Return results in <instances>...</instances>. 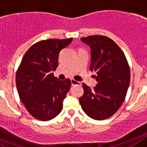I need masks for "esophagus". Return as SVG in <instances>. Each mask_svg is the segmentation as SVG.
Here are the masks:
<instances>
[{"label":"esophagus","instance_id":"obj_1","mask_svg":"<svg viewBox=\"0 0 147 147\" xmlns=\"http://www.w3.org/2000/svg\"><path fill=\"white\" fill-rule=\"evenodd\" d=\"M71 83H72V86H74V85H81V82H78V81H75L74 79H71Z\"/></svg>","mask_w":147,"mask_h":147}]
</instances>
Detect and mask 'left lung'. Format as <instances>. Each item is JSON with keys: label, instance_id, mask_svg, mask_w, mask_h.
I'll return each instance as SVG.
<instances>
[{"label": "left lung", "instance_id": "left-lung-1", "mask_svg": "<svg viewBox=\"0 0 147 147\" xmlns=\"http://www.w3.org/2000/svg\"><path fill=\"white\" fill-rule=\"evenodd\" d=\"M81 40L91 48L90 70L96 72L93 89L84 83L79 102L89 117L100 121L109 118L124 101L130 82V69L124 53L111 38L90 35Z\"/></svg>", "mask_w": 147, "mask_h": 147}]
</instances>
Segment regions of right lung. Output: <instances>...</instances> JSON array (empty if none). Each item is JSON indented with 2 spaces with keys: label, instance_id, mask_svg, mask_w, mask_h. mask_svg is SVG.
Wrapping results in <instances>:
<instances>
[{
  "label": "right lung",
  "instance_id": "obj_1",
  "mask_svg": "<svg viewBox=\"0 0 147 147\" xmlns=\"http://www.w3.org/2000/svg\"><path fill=\"white\" fill-rule=\"evenodd\" d=\"M72 40V38L40 40L23 57L16 72V86L20 100L33 118L49 121L63 109L71 81H60L52 71L58 67L61 50Z\"/></svg>",
  "mask_w": 147,
  "mask_h": 147
}]
</instances>
